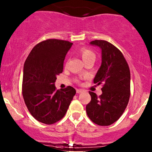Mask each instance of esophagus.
Masks as SVG:
<instances>
[{
    "mask_svg": "<svg viewBox=\"0 0 152 152\" xmlns=\"http://www.w3.org/2000/svg\"><path fill=\"white\" fill-rule=\"evenodd\" d=\"M83 92H84V90H82V89H77V90H76V93H77L78 94H79V93H83Z\"/></svg>",
    "mask_w": 152,
    "mask_h": 152,
    "instance_id": "1",
    "label": "esophagus"
}]
</instances>
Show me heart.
Here are the masks:
<instances>
[{"instance_id":"1","label":"heart","mask_w":152,"mask_h":152,"mask_svg":"<svg viewBox=\"0 0 152 152\" xmlns=\"http://www.w3.org/2000/svg\"><path fill=\"white\" fill-rule=\"evenodd\" d=\"M79 53L82 56V59L85 61L90 60V59H96V54H95L94 52L92 50H90V48L86 47H83L82 48L79 49Z\"/></svg>"}]
</instances>
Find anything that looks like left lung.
Listing matches in <instances>:
<instances>
[{
  "mask_svg": "<svg viewBox=\"0 0 152 152\" xmlns=\"http://www.w3.org/2000/svg\"><path fill=\"white\" fill-rule=\"evenodd\" d=\"M102 48V62L93 83L102 85V94L90 91L91 101L86 106L89 118L99 126H110L118 120L130 97V70L123 53L105 40L90 42Z\"/></svg>",
  "mask_w": 152,
  "mask_h": 152,
  "instance_id": "left-lung-1",
  "label": "left lung"
}]
</instances>
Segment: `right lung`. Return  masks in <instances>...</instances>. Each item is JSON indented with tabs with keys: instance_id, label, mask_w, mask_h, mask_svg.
<instances>
[{
	"instance_id": "add662e5",
	"label": "right lung",
	"mask_w": 152,
	"mask_h": 152,
	"mask_svg": "<svg viewBox=\"0 0 152 152\" xmlns=\"http://www.w3.org/2000/svg\"><path fill=\"white\" fill-rule=\"evenodd\" d=\"M72 45L62 39L42 41L33 48L24 63L23 97L29 113L41 123L50 125L60 121L76 94L70 86L56 90L54 85Z\"/></svg>"
}]
</instances>
